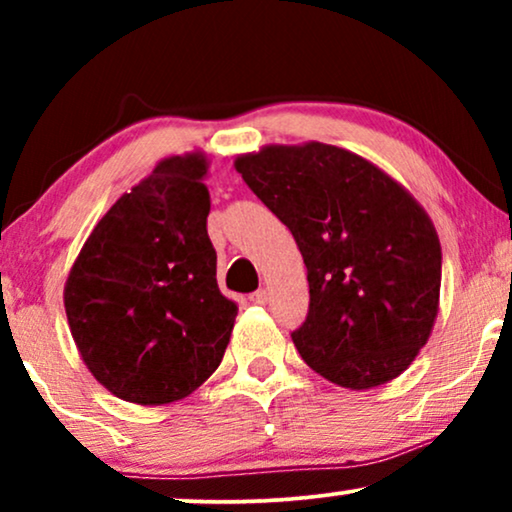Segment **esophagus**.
<instances>
[{
	"label": "esophagus",
	"instance_id": "34e87169",
	"mask_svg": "<svg viewBox=\"0 0 512 512\" xmlns=\"http://www.w3.org/2000/svg\"><path fill=\"white\" fill-rule=\"evenodd\" d=\"M249 300H251V303H256V305H265V303H268V291L258 289V291L251 293Z\"/></svg>",
	"mask_w": 512,
	"mask_h": 512
}]
</instances>
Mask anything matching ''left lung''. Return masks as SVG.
<instances>
[{
  "label": "left lung",
  "mask_w": 512,
  "mask_h": 512,
  "mask_svg": "<svg viewBox=\"0 0 512 512\" xmlns=\"http://www.w3.org/2000/svg\"><path fill=\"white\" fill-rule=\"evenodd\" d=\"M235 170L303 254L310 310L291 338L307 366L347 389L401 375L429 340L440 296V242L417 200L321 142L265 146Z\"/></svg>",
  "instance_id": "left-lung-1"
}]
</instances>
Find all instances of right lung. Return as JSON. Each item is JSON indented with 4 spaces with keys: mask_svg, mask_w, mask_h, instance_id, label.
I'll return each mask as SVG.
<instances>
[{
    "mask_svg": "<svg viewBox=\"0 0 512 512\" xmlns=\"http://www.w3.org/2000/svg\"><path fill=\"white\" fill-rule=\"evenodd\" d=\"M205 174L202 153L158 163L102 216L67 277L81 359L123 401L193 394L228 347L237 303L216 284Z\"/></svg>",
    "mask_w": 512,
    "mask_h": 512,
    "instance_id": "1",
    "label": "right lung"
}]
</instances>
